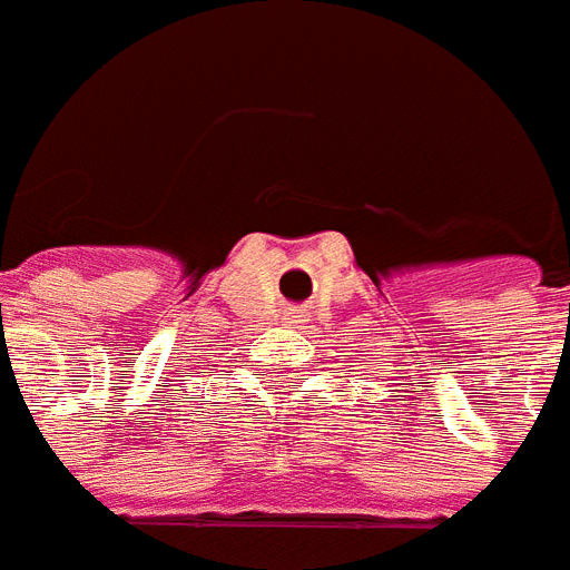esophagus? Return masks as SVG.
<instances>
[{
	"label": "esophagus",
	"instance_id": "obj_1",
	"mask_svg": "<svg viewBox=\"0 0 570 570\" xmlns=\"http://www.w3.org/2000/svg\"><path fill=\"white\" fill-rule=\"evenodd\" d=\"M299 317H303V314H299V308H291V312H285V321L288 323H299Z\"/></svg>",
	"mask_w": 570,
	"mask_h": 570
}]
</instances>
